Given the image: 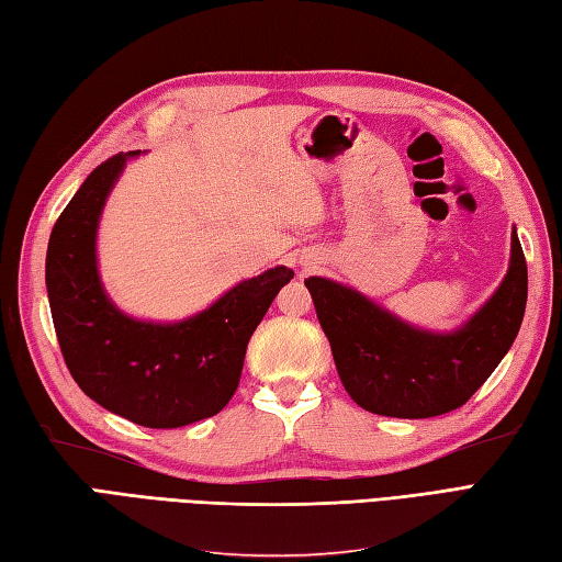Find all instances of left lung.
<instances>
[{"label": "left lung", "mask_w": 562, "mask_h": 562, "mask_svg": "<svg viewBox=\"0 0 562 562\" xmlns=\"http://www.w3.org/2000/svg\"><path fill=\"white\" fill-rule=\"evenodd\" d=\"M304 284L349 397L381 416L428 419L462 407L513 347L527 306V260L515 229L501 286L452 333L414 328L328 278Z\"/></svg>", "instance_id": "8db88e82"}]
</instances>
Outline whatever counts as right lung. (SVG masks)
<instances>
[{
  "mask_svg": "<svg viewBox=\"0 0 562 562\" xmlns=\"http://www.w3.org/2000/svg\"><path fill=\"white\" fill-rule=\"evenodd\" d=\"M136 155L104 160L64 207L47 244V296L78 387L138 426L179 428L215 416L237 393L251 335L294 272L270 268L177 323L126 316L100 282L95 239L104 201Z\"/></svg>",
  "mask_w": 562,
  "mask_h": 562,
  "instance_id": "1",
  "label": "right lung"
}]
</instances>
